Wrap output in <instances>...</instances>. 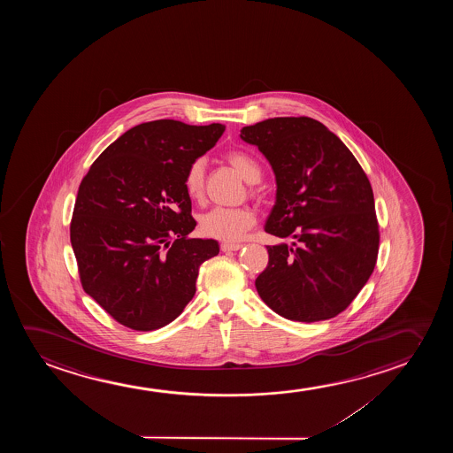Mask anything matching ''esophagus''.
Segmentation results:
<instances>
[{
	"instance_id": "esophagus-1",
	"label": "esophagus",
	"mask_w": 453,
	"mask_h": 453,
	"mask_svg": "<svg viewBox=\"0 0 453 453\" xmlns=\"http://www.w3.org/2000/svg\"><path fill=\"white\" fill-rule=\"evenodd\" d=\"M242 248V244L240 242H223L221 244V250L223 252H230V250H240Z\"/></svg>"
}]
</instances>
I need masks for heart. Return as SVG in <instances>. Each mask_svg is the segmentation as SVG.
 <instances>
[{"mask_svg":"<svg viewBox=\"0 0 453 453\" xmlns=\"http://www.w3.org/2000/svg\"><path fill=\"white\" fill-rule=\"evenodd\" d=\"M227 161L242 174V180L257 182L261 178V168L252 156L244 151H230ZM205 162L195 159L187 167L184 174V188L187 196L193 201H201L204 196ZM257 223V213L250 207H215L199 219V229L203 235L223 242H238Z\"/></svg>","mask_w":453,"mask_h":453,"instance_id":"b5f03b06","label":"heart"}]
</instances>
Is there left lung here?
Listing matches in <instances>:
<instances>
[{
	"label": "left lung",
	"instance_id": "obj_1",
	"mask_svg": "<svg viewBox=\"0 0 453 453\" xmlns=\"http://www.w3.org/2000/svg\"><path fill=\"white\" fill-rule=\"evenodd\" d=\"M273 165L277 201L266 230L292 244L267 246L255 280L261 300L294 322L341 314L370 279L379 224L370 180L353 153L314 119L273 118L244 127Z\"/></svg>",
	"mask_w": 453,
	"mask_h": 453
}]
</instances>
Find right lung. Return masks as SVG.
Returning a JSON list of instances; mask_svg holds the SVG:
<instances>
[{
    "label": "right lung",
    "mask_w": 453,
    "mask_h": 453,
    "mask_svg": "<svg viewBox=\"0 0 453 453\" xmlns=\"http://www.w3.org/2000/svg\"><path fill=\"white\" fill-rule=\"evenodd\" d=\"M223 133L172 119L136 125L81 180L69 226L81 283L127 328L173 322L196 292L199 266L219 252L215 240L188 236L196 221L184 174Z\"/></svg>",
    "instance_id": "obj_1"
}]
</instances>
